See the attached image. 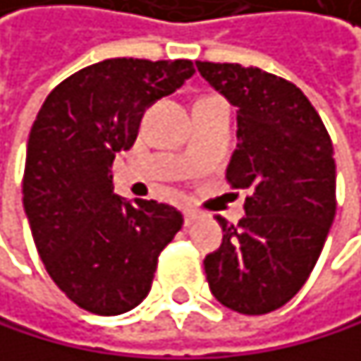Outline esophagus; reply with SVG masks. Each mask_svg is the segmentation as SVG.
Returning a JSON list of instances; mask_svg holds the SVG:
<instances>
[{"label": "esophagus", "instance_id": "34e87169", "mask_svg": "<svg viewBox=\"0 0 361 361\" xmlns=\"http://www.w3.org/2000/svg\"><path fill=\"white\" fill-rule=\"evenodd\" d=\"M197 219H199V212L197 210H184V224L186 226H192Z\"/></svg>", "mask_w": 361, "mask_h": 361}]
</instances>
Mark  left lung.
Returning a JSON list of instances; mask_svg holds the SVG:
<instances>
[{
    "label": "left lung",
    "instance_id": "left-lung-1",
    "mask_svg": "<svg viewBox=\"0 0 361 361\" xmlns=\"http://www.w3.org/2000/svg\"><path fill=\"white\" fill-rule=\"evenodd\" d=\"M236 107V145L226 177L243 188L245 216H216L224 241L206 256L212 296L245 316L289 302L307 283L336 216L334 145L293 82L239 63L197 61Z\"/></svg>",
    "mask_w": 361,
    "mask_h": 361
}]
</instances>
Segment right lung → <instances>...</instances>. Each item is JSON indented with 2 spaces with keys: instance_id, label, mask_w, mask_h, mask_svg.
Returning <instances> with one entry per match:
<instances>
[{
  "instance_id": "right-lung-1",
  "label": "right lung",
  "mask_w": 361,
  "mask_h": 361,
  "mask_svg": "<svg viewBox=\"0 0 361 361\" xmlns=\"http://www.w3.org/2000/svg\"><path fill=\"white\" fill-rule=\"evenodd\" d=\"M192 74L186 59H107L59 82L37 114L23 208L50 279L85 311L118 316L137 307L159 252L182 230L173 206L114 195L111 164L133 147L147 107Z\"/></svg>"
}]
</instances>
